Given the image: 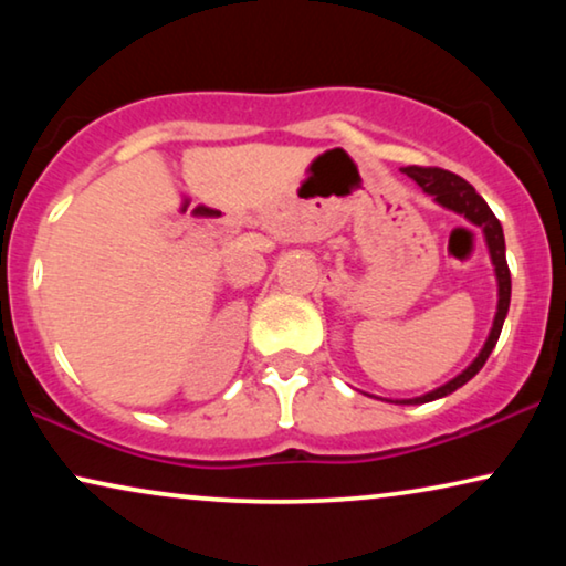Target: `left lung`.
I'll list each match as a JSON object with an SVG mask.
<instances>
[{"label":"left lung","instance_id":"1","mask_svg":"<svg viewBox=\"0 0 566 566\" xmlns=\"http://www.w3.org/2000/svg\"><path fill=\"white\" fill-rule=\"evenodd\" d=\"M405 175L412 177V180L420 185L428 196H432V200H436L438 206H443V208H448V211L463 216L469 223H474V227L482 229L486 250H490V258L494 265V275H497V312H494L490 337H486V343L482 350H479L476 358L471 360L459 376L451 378V381H446L443 386H438V389H432L415 399L394 401V405H428V401L443 399V397H448V394H453L455 389H461L463 384L471 381V378L482 370L486 358H490L494 345H497L502 324H505V316L510 308V270H507V260H505V234H502V223L497 221V216L490 211V206L484 203V198L479 196V192L471 188L463 177L448 172V169H438V167H405Z\"/></svg>","mask_w":566,"mask_h":566}]
</instances>
